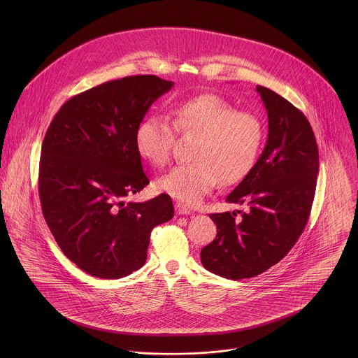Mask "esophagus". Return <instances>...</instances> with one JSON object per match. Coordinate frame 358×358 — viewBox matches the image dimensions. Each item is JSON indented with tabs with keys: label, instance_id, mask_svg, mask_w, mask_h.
I'll return each mask as SVG.
<instances>
[{
	"label": "esophagus",
	"instance_id": "1",
	"mask_svg": "<svg viewBox=\"0 0 358 358\" xmlns=\"http://www.w3.org/2000/svg\"><path fill=\"white\" fill-rule=\"evenodd\" d=\"M175 209H176V213H178V215H190V213H192V210L183 204L175 205Z\"/></svg>",
	"mask_w": 358,
	"mask_h": 358
}]
</instances>
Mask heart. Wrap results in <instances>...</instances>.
<instances>
[{
    "label": "heart",
    "instance_id": "obj_1",
    "mask_svg": "<svg viewBox=\"0 0 358 358\" xmlns=\"http://www.w3.org/2000/svg\"><path fill=\"white\" fill-rule=\"evenodd\" d=\"M175 129L200 135L192 158L194 162L172 168L157 180V189L186 205L201 203L220 180H243L255 164L263 127L255 114L237 111L224 98L205 94L176 104L172 122L164 115L145 118L135 135L139 154L155 166L169 162Z\"/></svg>",
    "mask_w": 358,
    "mask_h": 358
}]
</instances>
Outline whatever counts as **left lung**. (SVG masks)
Listing matches in <instances>:
<instances>
[{"instance_id":"left-lung-1","label":"left lung","mask_w":358,"mask_h":358,"mask_svg":"<svg viewBox=\"0 0 358 358\" xmlns=\"http://www.w3.org/2000/svg\"><path fill=\"white\" fill-rule=\"evenodd\" d=\"M256 91L267 110V143L226 199L250 210L240 217L210 213L217 234L201 251L205 268L230 280L255 277L291 251L306 227L318 175V148L305 114L268 88Z\"/></svg>"}]
</instances>
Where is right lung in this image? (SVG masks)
<instances>
[{"mask_svg": "<svg viewBox=\"0 0 358 358\" xmlns=\"http://www.w3.org/2000/svg\"><path fill=\"white\" fill-rule=\"evenodd\" d=\"M172 85L157 76L107 81L69 99L47 129L38 172L43 215L62 252L94 277L114 280L141 268L152 230L173 217L165 193L124 203L150 183L135 135Z\"/></svg>", "mask_w": 358, "mask_h": 358, "instance_id": "right-lung-1", "label": "right lung"}]
</instances>
